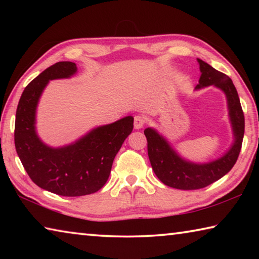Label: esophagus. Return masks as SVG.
<instances>
[{"label": "esophagus", "mask_w": 259, "mask_h": 259, "mask_svg": "<svg viewBox=\"0 0 259 259\" xmlns=\"http://www.w3.org/2000/svg\"><path fill=\"white\" fill-rule=\"evenodd\" d=\"M146 124V117L144 115H136L134 120L135 129H140Z\"/></svg>", "instance_id": "1"}]
</instances>
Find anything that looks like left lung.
Segmentation results:
<instances>
[{"mask_svg":"<svg viewBox=\"0 0 259 259\" xmlns=\"http://www.w3.org/2000/svg\"><path fill=\"white\" fill-rule=\"evenodd\" d=\"M198 61L202 74L196 89L214 85L224 91L235 140L231 150L221 159L204 164H195L181 159L155 130L145 129L144 134L147 139V152L153 170L164 185L178 190H199L225 176L238 160L244 135V115L233 82L226 74L217 71L203 60L198 59Z\"/></svg>","mask_w":259,"mask_h":259,"instance_id":"8db88e82","label":"left lung"}]
</instances>
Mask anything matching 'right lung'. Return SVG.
Here are the masks:
<instances>
[{
    "label": "right lung",
    "instance_id": "1",
    "mask_svg": "<svg viewBox=\"0 0 259 259\" xmlns=\"http://www.w3.org/2000/svg\"><path fill=\"white\" fill-rule=\"evenodd\" d=\"M72 61L48 67L25 88L16 112L15 146L29 178L38 187L63 196H82L99 191L107 182L114 157L134 128V117L98 126L75 144L51 148L35 131V112L49 80L72 76Z\"/></svg>",
    "mask_w": 259,
    "mask_h": 259
}]
</instances>
